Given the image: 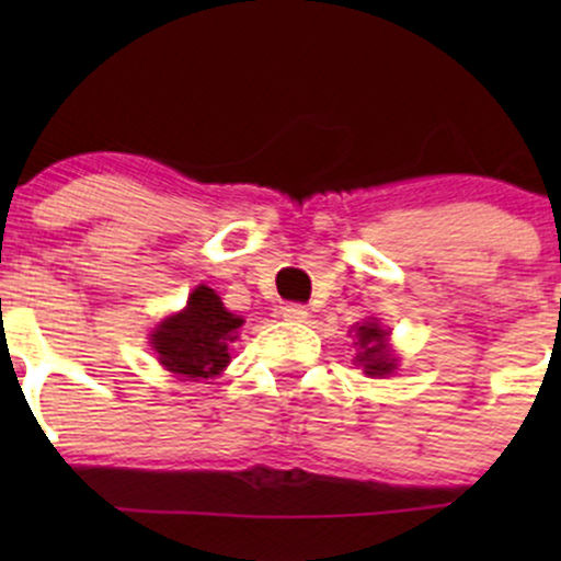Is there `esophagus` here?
Returning <instances> with one entry per match:
<instances>
[{"label": "esophagus", "mask_w": 561, "mask_h": 561, "mask_svg": "<svg viewBox=\"0 0 561 561\" xmlns=\"http://www.w3.org/2000/svg\"><path fill=\"white\" fill-rule=\"evenodd\" d=\"M282 317L287 321H306L308 308L300 306V302H285V306H282Z\"/></svg>", "instance_id": "34e87169"}]
</instances>
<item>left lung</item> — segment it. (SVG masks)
<instances>
[{"instance_id":"8db88e82","label":"left lung","mask_w":561,"mask_h":561,"mask_svg":"<svg viewBox=\"0 0 561 561\" xmlns=\"http://www.w3.org/2000/svg\"><path fill=\"white\" fill-rule=\"evenodd\" d=\"M356 332V364L364 366L366 377H388L396 371V356L388 347V330L377 324V321H364L362 327H353Z\"/></svg>"}]
</instances>
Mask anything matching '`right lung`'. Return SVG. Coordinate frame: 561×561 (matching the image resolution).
Returning <instances> with one entry per match:
<instances>
[{"mask_svg": "<svg viewBox=\"0 0 561 561\" xmlns=\"http://www.w3.org/2000/svg\"><path fill=\"white\" fill-rule=\"evenodd\" d=\"M244 324L224 308L216 289L199 285L179 313L163 319L150 334L158 362L179 377L208 379L229 366V343Z\"/></svg>", "mask_w": 561, "mask_h": 561, "instance_id": "obj_1", "label": "right lung"}]
</instances>
